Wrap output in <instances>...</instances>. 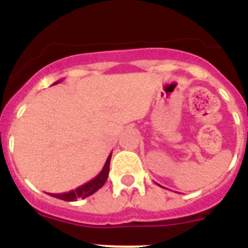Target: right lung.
Here are the masks:
<instances>
[{
  "label": "right lung",
  "instance_id": "1",
  "mask_svg": "<svg viewBox=\"0 0 248 248\" xmlns=\"http://www.w3.org/2000/svg\"><path fill=\"white\" fill-rule=\"evenodd\" d=\"M59 82H61V80L56 82L54 84H57V83H59ZM110 159H111V154L109 155L108 159H107V161H105L104 166H103V169H102V171H100L97 176L94 177V179H92L91 181H88L87 184H84V185L79 186L78 189L72 190V191H69V192H64V194H59V195L50 194V196H53V198H57V199H61V200H64V201H76L77 199H79V198L85 199V198H88V196H91V195H93L94 192L98 191V190H99L100 187L104 185L105 181H107V179H108Z\"/></svg>",
  "mask_w": 248,
  "mask_h": 248
}]
</instances>
